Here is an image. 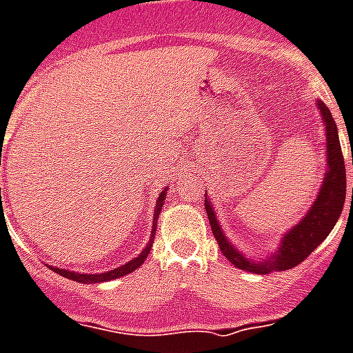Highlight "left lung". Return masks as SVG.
<instances>
[{"label":"left lung","mask_w":353,"mask_h":353,"mask_svg":"<svg viewBox=\"0 0 353 353\" xmlns=\"http://www.w3.org/2000/svg\"><path fill=\"white\" fill-rule=\"evenodd\" d=\"M317 110L321 113V121L325 124L327 171H325L321 188L317 191V196L314 198L312 205L308 208L305 216L298 223H294L287 232H283L274 252H270L265 258H256V256H247L243 250L238 249L223 232L222 225L218 222L216 209L209 200L208 189H205V211H208L212 234L216 238L223 256L238 269L252 272V274H270V272H278V270L292 269V267L301 263L310 252H314L316 247L321 245L323 240L330 234V231L339 220L343 208H345L346 196L345 159H343V151H341L336 121L332 117L330 110L323 101H317Z\"/></svg>","instance_id":"left-lung-1"}]
</instances>
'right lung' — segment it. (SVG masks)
Here are the masks:
<instances>
[{
    "mask_svg": "<svg viewBox=\"0 0 353 353\" xmlns=\"http://www.w3.org/2000/svg\"><path fill=\"white\" fill-rule=\"evenodd\" d=\"M165 198H168V188L159 194V200L155 203V214H153V225H151V234H150V241H148V245L141 250V254H137L133 260L126 261L124 265L117 267V269L113 270H106V272H95V274H84V272H75V270H66V269H59V267H50L54 272L61 274L63 278H68L72 281H77V283H104V281H112V279L122 278V276L130 274L133 270H137L144 263V260L150 254L151 245H153V240H155V232H157V222H159V214L162 211V205H164Z\"/></svg>",
    "mask_w": 353,
    "mask_h": 353,
    "instance_id": "1",
    "label": "right lung"
}]
</instances>
